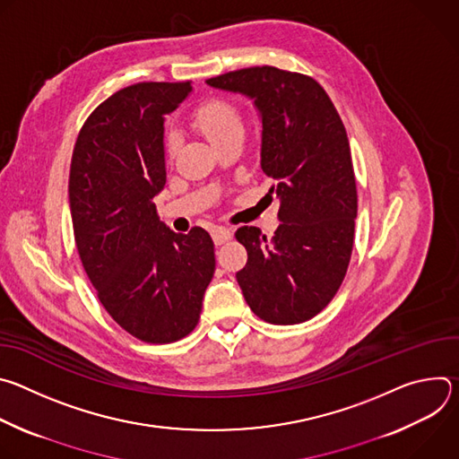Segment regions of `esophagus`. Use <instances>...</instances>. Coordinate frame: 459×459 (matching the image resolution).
<instances>
[{"label": "esophagus", "mask_w": 459, "mask_h": 459, "mask_svg": "<svg viewBox=\"0 0 459 459\" xmlns=\"http://www.w3.org/2000/svg\"><path fill=\"white\" fill-rule=\"evenodd\" d=\"M211 234H212V239H214V243L216 245H223V243H227L229 239H230V230L229 229H225V227H214L212 230H211Z\"/></svg>", "instance_id": "obj_1"}]
</instances>
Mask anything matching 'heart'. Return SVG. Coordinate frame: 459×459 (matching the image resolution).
I'll use <instances>...</instances> for the list:
<instances>
[{"mask_svg":"<svg viewBox=\"0 0 459 459\" xmlns=\"http://www.w3.org/2000/svg\"><path fill=\"white\" fill-rule=\"evenodd\" d=\"M194 125L216 149L232 138H241L243 134V123L238 108L223 100H212L202 105L194 114ZM178 145V134L170 133L167 136L169 156L176 154Z\"/></svg>","mask_w":459,"mask_h":459,"instance_id":"heart-1","label":"heart"}]
</instances>
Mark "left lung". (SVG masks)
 Segmentation results:
<instances>
[{
  "label": "left lung",
  "instance_id": "1",
  "mask_svg": "<svg viewBox=\"0 0 459 459\" xmlns=\"http://www.w3.org/2000/svg\"><path fill=\"white\" fill-rule=\"evenodd\" d=\"M207 85L254 100L261 169L280 202L273 239L239 227L247 265L236 274L250 310L274 325L314 317L338 292L352 254L358 192L343 121L323 87L303 74L250 67Z\"/></svg>",
  "mask_w": 459,
  "mask_h": 459
}]
</instances>
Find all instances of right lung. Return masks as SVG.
Here are the masks:
<instances>
[{
    "label": "right lung",
    "mask_w": 459,
    "mask_h": 459,
    "mask_svg": "<svg viewBox=\"0 0 459 459\" xmlns=\"http://www.w3.org/2000/svg\"><path fill=\"white\" fill-rule=\"evenodd\" d=\"M190 82H143L107 98L74 145L69 202L83 269L112 319L147 343H172L198 325L214 276V243L176 234L154 198L167 181L165 116Z\"/></svg>",
    "instance_id": "obj_1"
}]
</instances>
